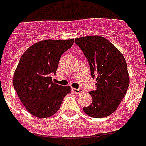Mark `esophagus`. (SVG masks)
Here are the masks:
<instances>
[{
    "mask_svg": "<svg viewBox=\"0 0 146 146\" xmlns=\"http://www.w3.org/2000/svg\"><path fill=\"white\" fill-rule=\"evenodd\" d=\"M81 91L82 90L80 89V88H72V92L75 94H78L79 92H81Z\"/></svg>",
    "mask_w": 146,
    "mask_h": 146,
    "instance_id": "obj_1",
    "label": "esophagus"
}]
</instances>
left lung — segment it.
Wrapping results in <instances>:
<instances>
[{"label":"left lung","instance_id":"1","mask_svg":"<svg viewBox=\"0 0 146 146\" xmlns=\"http://www.w3.org/2000/svg\"><path fill=\"white\" fill-rule=\"evenodd\" d=\"M74 41L88 61L96 89L90 92L92 102L83 110L93 118H104L118 108L129 85L127 64L122 54L102 36L78 38Z\"/></svg>","mask_w":146,"mask_h":146}]
</instances>
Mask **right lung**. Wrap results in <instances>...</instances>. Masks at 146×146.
I'll list each match as a JSON object with an SVG mask.
<instances>
[{
	"mask_svg": "<svg viewBox=\"0 0 146 146\" xmlns=\"http://www.w3.org/2000/svg\"><path fill=\"white\" fill-rule=\"evenodd\" d=\"M74 43L69 40H44L28 48L23 54L13 78L18 98L29 113L45 119L56 113L70 86L52 81L61 54Z\"/></svg>",
	"mask_w": 146,
	"mask_h": 146,
	"instance_id": "add662e5",
	"label": "right lung"
}]
</instances>
